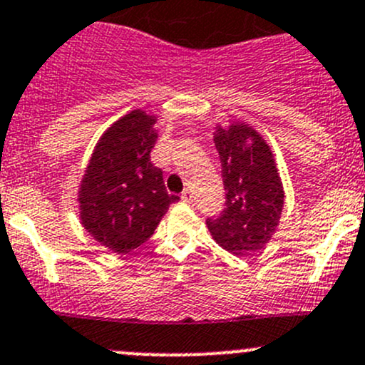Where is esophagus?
I'll return each mask as SVG.
<instances>
[{"label": "esophagus", "mask_w": 365, "mask_h": 365, "mask_svg": "<svg viewBox=\"0 0 365 365\" xmlns=\"http://www.w3.org/2000/svg\"><path fill=\"white\" fill-rule=\"evenodd\" d=\"M182 201L183 202H192L194 201L192 190H183V192H182Z\"/></svg>", "instance_id": "obj_1"}]
</instances>
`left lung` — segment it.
Masks as SVG:
<instances>
[{
  "label": "left lung",
  "instance_id": "left-lung-1",
  "mask_svg": "<svg viewBox=\"0 0 365 365\" xmlns=\"http://www.w3.org/2000/svg\"><path fill=\"white\" fill-rule=\"evenodd\" d=\"M215 147L222 164L225 208L208 217L210 232L224 250L250 255L266 247L283 208V187L273 153L245 124L218 128Z\"/></svg>",
  "mask_w": 365,
  "mask_h": 365
}]
</instances>
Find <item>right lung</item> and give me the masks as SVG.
I'll list each match as a JSON object with an SVG mask.
<instances>
[{"mask_svg": "<svg viewBox=\"0 0 365 365\" xmlns=\"http://www.w3.org/2000/svg\"><path fill=\"white\" fill-rule=\"evenodd\" d=\"M155 117L134 110L96 145L80 185V218L108 250L128 253L152 237L178 195L168 194L163 171L150 160Z\"/></svg>", "mask_w": 365, "mask_h": 365, "instance_id": "add662e5", "label": "right lung"}]
</instances>
